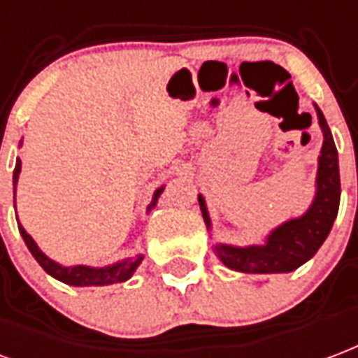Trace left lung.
Instances as JSON below:
<instances>
[{"mask_svg":"<svg viewBox=\"0 0 358 358\" xmlns=\"http://www.w3.org/2000/svg\"><path fill=\"white\" fill-rule=\"evenodd\" d=\"M322 129V148L317 171V192L311 206L300 218H292L275 227L264 245L231 246L214 245V252L222 264L241 273H290L311 260L320 245L327 241L340 208V166L332 132L322 112L315 106ZM199 206L206 227L210 229V216L205 199L199 195Z\"/></svg>","mask_w":358,"mask_h":358,"instance_id":"left-lung-1","label":"left lung"}]
</instances>
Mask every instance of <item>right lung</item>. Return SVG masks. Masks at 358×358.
Returning <instances> with one entry per match:
<instances>
[{"mask_svg":"<svg viewBox=\"0 0 358 358\" xmlns=\"http://www.w3.org/2000/svg\"><path fill=\"white\" fill-rule=\"evenodd\" d=\"M20 169H22V163L20 159H17V165H15V171H13V192L17 193V184H18V174H20ZM165 187H159L157 192L153 193L152 205L148 206V210H152L153 206L157 205L159 195L163 193ZM17 208V206H15ZM18 231L22 235L24 243L28 246V250L31 252V256L38 260V264L43 267L47 273L58 279L60 282H66V285H71V287H106V285H113V282H125L132 277V273L136 271V267L142 264L144 256L138 254V256H132V258H125V260L115 262L112 266L106 267H91V266H60L55 260H51L49 256H45L39 246L36 245V241L31 239L30 235L26 233V229L22 227V224L18 222Z\"/></svg>","mask_w":358,"mask_h":358,"instance_id":"obj_1","label":"right lung"}]
</instances>
